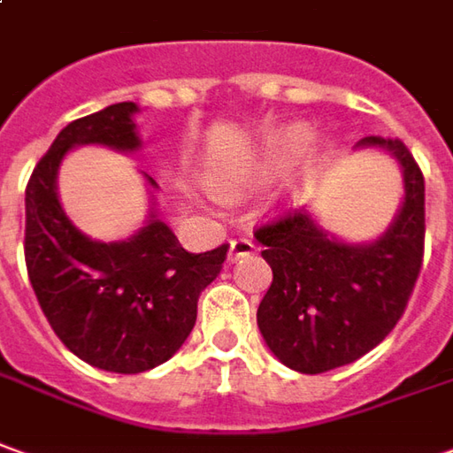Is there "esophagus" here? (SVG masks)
<instances>
[{
    "label": "esophagus",
    "instance_id": "esophagus-1",
    "mask_svg": "<svg viewBox=\"0 0 453 453\" xmlns=\"http://www.w3.org/2000/svg\"><path fill=\"white\" fill-rule=\"evenodd\" d=\"M255 252V242H250L248 238H238V240H230V250H227V260L230 263H235L240 257H245V255H250Z\"/></svg>",
    "mask_w": 453,
    "mask_h": 453
}]
</instances>
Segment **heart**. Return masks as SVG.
<instances>
[{
  "label": "heart",
  "mask_w": 453,
  "mask_h": 453,
  "mask_svg": "<svg viewBox=\"0 0 453 453\" xmlns=\"http://www.w3.org/2000/svg\"><path fill=\"white\" fill-rule=\"evenodd\" d=\"M310 136H312V131H310V126H304V123L285 126L282 131H278V134H273V136L267 138L263 153L257 156V161L252 163L245 173L257 175V178H273V175L285 173L292 163L300 158V153L307 149ZM220 186H223V190H227V193H233V190L238 188V180L223 175V178H220Z\"/></svg>",
  "instance_id": "obj_1"
}]
</instances>
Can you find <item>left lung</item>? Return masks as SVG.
<instances>
[{
    "label": "left lung",
    "mask_w": 453,
    "mask_h": 453,
    "mask_svg": "<svg viewBox=\"0 0 453 453\" xmlns=\"http://www.w3.org/2000/svg\"><path fill=\"white\" fill-rule=\"evenodd\" d=\"M359 146L389 150L404 171V203L380 240L349 245L330 238L304 211H288L255 230L273 285L257 327L282 365L322 374L357 362L395 330L424 257V175L399 138L365 136Z\"/></svg>",
    "instance_id": "1"
}]
</instances>
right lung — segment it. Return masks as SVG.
<instances>
[{
  "label": "right lung",
  "mask_w": 453,
  "mask_h": 453,
  "mask_svg": "<svg viewBox=\"0 0 453 453\" xmlns=\"http://www.w3.org/2000/svg\"><path fill=\"white\" fill-rule=\"evenodd\" d=\"M136 111L123 101L72 121L27 183L24 260L42 312L79 359L119 374L158 367L180 349L196 325L198 297L227 255V245L188 252L156 213L128 240L98 242L61 211L57 171L66 150L84 143L136 150Z\"/></svg>",
  "instance_id": "add662e5"
}]
</instances>
